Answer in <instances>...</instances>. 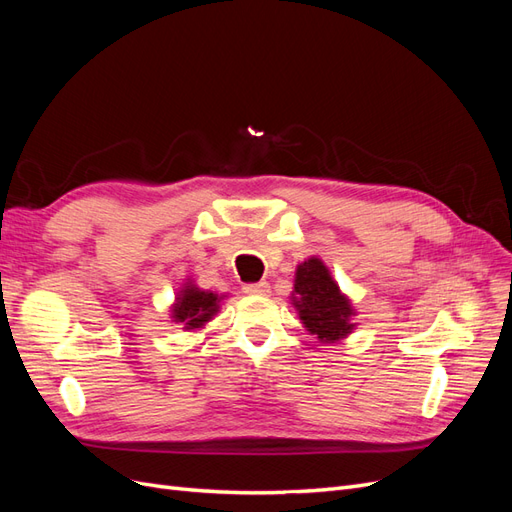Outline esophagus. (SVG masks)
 I'll use <instances>...</instances> for the list:
<instances>
[{
	"mask_svg": "<svg viewBox=\"0 0 512 512\" xmlns=\"http://www.w3.org/2000/svg\"><path fill=\"white\" fill-rule=\"evenodd\" d=\"M243 292L247 294H267L269 292V284L267 282H254V284H245Z\"/></svg>",
	"mask_w": 512,
	"mask_h": 512,
	"instance_id": "obj_1",
	"label": "esophagus"
}]
</instances>
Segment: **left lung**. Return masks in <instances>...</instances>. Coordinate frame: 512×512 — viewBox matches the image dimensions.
<instances>
[{
    "mask_svg": "<svg viewBox=\"0 0 512 512\" xmlns=\"http://www.w3.org/2000/svg\"><path fill=\"white\" fill-rule=\"evenodd\" d=\"M294 294V307L299 309L303 324L320 342H337L350 333V303L318 258H309L297 269Z\"/></svg>",
    "mask_w": 512,
    "mask_h": 512,
    "instance_id": "obj_1",
    "label": "left lung"
}]
</instances>
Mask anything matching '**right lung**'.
<instances>
[{
  "label": "right lung",
  "instance_id": "obj_1",
  "mask_svg": "<svg viewBox=\"0 0 512 512\" xmlns=\"http://www.w3.org/2000/svg\"><path fill=\"white\" fill-rule=\"evenodd\" d=\"M215 312H218V294L194 286L181 290V297L175 303V320L183 322L188 329H198Z\"/></svg>",
  "mask_w": 512,
  "mask_h": 512
}]
</instances>
